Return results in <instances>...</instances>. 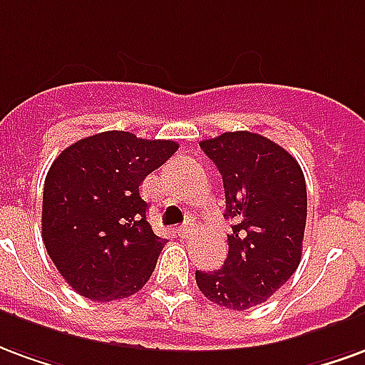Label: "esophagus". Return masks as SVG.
Returning <instances> with one entry per match:
<instances>
[{
	"label": "esophagus",
	"instance_id": "34e87169",
	"mask_svg": "<svg viewBox=\"0 0 365 365\" xmlns=\"http://www.w3.org/2000/svg\"><path fill=\"white\" fill-rule=\"evenodd\" d=\"M177 231H179L180 237H188V235H190V231H192V225H188V223H185V225H180V227Z\"/></svg>",
	"mask_w": 365,
	"mask_h": 365
}]
</instances>
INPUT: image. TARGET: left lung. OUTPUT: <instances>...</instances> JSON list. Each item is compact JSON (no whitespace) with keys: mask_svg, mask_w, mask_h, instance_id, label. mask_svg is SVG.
Instances as JSON below:
<instances>
[{"mask_svg":"<svg viewBox=\"0 0 365 365\" xmlns=\"http://www.w3.org/2000/svg\"><path fill=\"white\" fill-rule=\"evenodd\" d=\"M222 173L230 252L217 272L196 270L210 302L233 311L264 303L292 278L302 260L307 188L299 163L255 132H225L202 140Z\"/></svg>","mask_w":365,"mask_h":365,"instance_id":"left-lung-1","label":"left lung"}]
</instances>
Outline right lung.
<instances>
[{"label":"right lung","mask_w":365,"mask_h":365,"mask_svg":"<svg viewBox=\"0 0 365 365\" xmlns=\"http://www.w3.org/2000/svg\"><path fill=\"white\" fill-rule=\"evenodd\" d=\"M177 150L171 140L110 130L56 157L44 180L42 239L77 294L113 302L150 280L167 239L151 230L140 185Z\"/></svg>","instance_id":"right-lung-1"}]
</instances>
